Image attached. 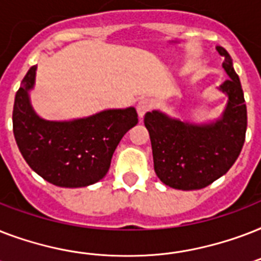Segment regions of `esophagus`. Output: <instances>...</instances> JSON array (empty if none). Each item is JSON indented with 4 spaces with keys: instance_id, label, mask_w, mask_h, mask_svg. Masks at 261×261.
Masks as SVG:
<instances>
[{
    "instance_id": "1",
    "label": "esophagus",
    "mask_w": 261,
    "mask_h": 261,
    "mask_svg": "<svg viewBox=\"0 0 261 261\" xmlns=\"http://www.w3.org/2000/svg\"><path fill=\"white\" fill-rule=\"evenodd\" d=\"M150 108H151L150 100H147V98H142V100H141V101L137 104V112H138L139 118H143L147 111H150Z\"/></svg>"
}]
</instances>
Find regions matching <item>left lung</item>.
<instances>
[{"instance_id":"8db88e82","label":"left lung","mask_w":261,"mask_h":261,"mask_svg":"<svg viewBox=\"0 0 261 261\" xmlns=\"http://www.w3.org/2000/svg\"><path fill=\"white\" fill-rule=\"evenodd\" d=\"M217 51L225 61L229 80L218 88L227 96L221 118L210 123L182 122L161 111L145 115L150 135L154 171L174 190H200L226 173L239 159L247 133V106L230 55L223 47Z\"/></svg>"}]
</instances>
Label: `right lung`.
<instances>
[{"instance_id": "add662e5", "label": "right lung", "mask_w": 261, "mask_h": 261, "mask_svg": "<svg viewBox=\"0 0 261 261\" xmlns=\"http://www.w3.org/2000/svg\"><path fill=\"white\" fill-rule=\"evenodd\" d=\"M36 66L22 79L13 106V134L31 169L51 184L79 188L107 174L123 135L138 123L134 107L104 110L73 120H46L35 112L30 92Z\"/></svg>"}]
</instances>
